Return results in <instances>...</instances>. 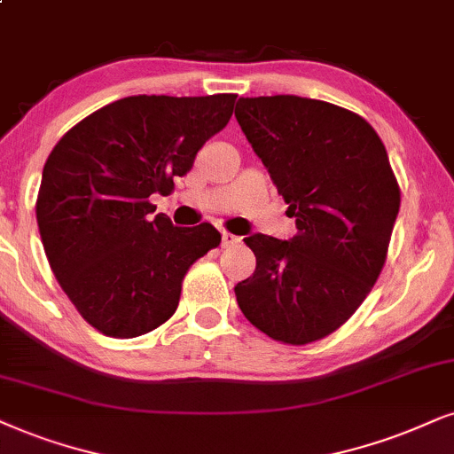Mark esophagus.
Segmentation results:
<instances>
[{"label": "esophagus", "instance_id": "34e87169", "mask_svg": "<svg viewBox=\"0 0 454 454\" xmlns=\"http://www.w3.org/2000/svg\"><path fill=\"white\" fill-rule=\"evenodd\" d=\"M234 243H239V237H234V234L223 231L222 232V247H232Z\"/></svg>", "mask_w": 454, "mask_h": 454}]
</instances>
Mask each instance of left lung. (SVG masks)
I'll list each match as a JSON object with an SVG mask.
<instances>
[{
	"label": "left lung",
	"mask_w": 454,
	"mask_h": 454,
	"mask_svg": "<svg viewBox=\"0 0 454 454\" xmlns=\"http://www.w3.org/2000/svg\"><path fill=\"white\" fill-rule=\"evenodd\" d=\"M234 117L297 234H251L254 277L234 286L245 318L303 346L358 309L386 263L400 188L377 131L360 114L300 96L239 98Z\"/></svg>",
	"instance_id": "left-lung-1"
}]
</instances>
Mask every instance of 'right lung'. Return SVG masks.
I'll list each match as a JSON object with an SVG mask.
<instances>
[{"label":"right lung","mask_w":454,"mask_h":454,"mask_svg":"<svg viewBox=\"0 0 454 454\" xmlns=\"http://www.w3.org/2000/svg\"><path fill=\"white\" fill-rule=\"evenodd\" d=\"M237 96H128L60 137L43 165L37 226L50 268L88 323L108 337L145 335L180 301L188 268L220 245L211 223L177 228L154 214L226 128Z\"/></svg>","instance_id":"obj_1"}]
</instances>
